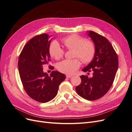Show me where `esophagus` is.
<instances>
[{
    "instance_id": "esophagus-1",
    "label": "esophagus",
    "mask_w": 132,
    "mask_h": 132,
    "mask_svg": "<svg viewBox=\"0 0 132 132\" xmlns=\"http://www.w3.org/2000/svg\"><path fill=\"white\" fill-rule=\"evenodd\" d=\"M73 77V75H66V77L68 78H71Z\"/></svg>"
}]
</instances>
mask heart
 <instances>
[{
    "label": "heart",
    "mask_w": 132,
    "mask_h": 132,
    "mask_svg": "<svg viewBox=\"0 0 132 132\" xmlns=\"http://www.w3.org/2000/svg\"><path fill=\"white\" fill-rule=\"evenodd\" d=\"M62 42L68 50H74L73 57H79L84 63L90 62L94 58L95 49L94 44L91 41L85 40L78 35L73 34L62 38ZM49 52L51 57L59 60L63 57L64 51L57 41L52 42L49 47ZM81 65L79 58L66 59L60 62L57 69L62 73L73 74L78 70Z\"/></svg>",
    "instance_id": "b5f03b06"
}]
</instances>
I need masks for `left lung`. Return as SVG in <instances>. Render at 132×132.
Instances as JSON below:
<instances>
[{"instance_id": "left-lung-1", "label": "left lung", "mask_w": 132, "mask_h": 132, "mask_svg": "<svg viewBox=\"0 0 132 132\" xmlns=\"http://www.w3.org/2000/svg\"><path fill=\"white\" fill-rule=\"evenodd\" d=\"M87 33L94 43L95 53L93 59L82 71H93V76L89 78L81 75V84L75 89L81 97L93 101L103 96L111 88L118 69V61L116 53L106 38L92 31Z\"/></svg>"}]
</instances>
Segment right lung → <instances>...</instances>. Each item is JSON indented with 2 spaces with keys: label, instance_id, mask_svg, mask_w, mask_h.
<instances>
[{
  "label": "right lung",
  "instance_id": "right-lung-1",
  "mask_svg": "<svg viewBox=\"0 0 132 132\" xmlns=\"http://www.w3.org/2000/svg\"><path fill=\"white\" fill-rule=\"evenodd\" d=\"M50 37L43 34L31 38L23 47L18 61L20 77L25 91L31 98L42 103L56 96L59 85L66 78L58 71H52L50 75L43 71V65L51 61L49 47L52 38Z\"/></svg>",
  "mask_w": 132,
  "mask_h": 132
}]
</instances>
